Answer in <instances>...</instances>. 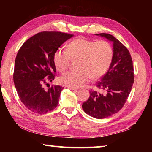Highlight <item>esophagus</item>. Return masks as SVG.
<instances>
[{
    "label": "esophagus",
    "mask_w": 152,
    "mask_h": 152,
    "mask_svg": "<svg viewBox=\"0 0 152 152\" xmlns=\"http://www.w3.org/2000/svg\"><path fill=\"white\" fill-rule=\"evenodd\" d=\"M69 89H70V90H77V88H70V87H69V88H68Z\"/></svg>",
    "instance_id": "obj_1"
}]
</instances>
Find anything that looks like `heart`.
Here are the masks:
<instances>
[{
    "label": "heart",
    "mask_w": 152,
    "mask_h": 152,
    "mask_svg": "<svg viewBox=\"0 0 152 152\" xmlns=\"http://www.w3.org/2000/svg\"><path fill=\"white\" fill-rule=\"evenodd\" d=\"M113 50L105 41L94 42L79 38L68 45L67 50L59 48L55 51L53 63L56 69L63 72L69 66L71 59H78V70L69 71L60 77L64 86L77 88L84 86L90 78H99L106 72L110 65Z\"/></svg>",
    "instance_id": "1"
}]
</instances>
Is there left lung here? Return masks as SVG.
I'll use <instances>...</instances> for the list:
<instances>
[{
	"label": "left lung",
	"instance_id": "1",
	"mask_svg": "<svg viewBox=\"0 0 152 152\" xmlns=\"http://www.w3.org/2000/svg\"><path fill=\"white\" fill-rule=\"evenodd\" d=\"M113 43V56L109 69L96 83L97 90L89 91L88 101L82 104L87 114L104 119L115 114L122 108L134 82L133 61L129 51L111 34H95Z\"/></svg>",
	"mask_w": 152,
	"mask_h": 152
}]
</instances>
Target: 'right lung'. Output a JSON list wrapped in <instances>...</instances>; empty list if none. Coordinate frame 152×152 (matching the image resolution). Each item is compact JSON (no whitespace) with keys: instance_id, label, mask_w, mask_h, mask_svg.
<instances>
[{"instance_id":"right-lung-1","label":"right lung","mask_w":152,"mask_h":152,"mask_svg":"<svg viewBox=\"0 0 152 152\" xmlns=\"http://www.w3.org/2000/svg\"><path fill=\"white\" fill-rule=\"evenodd\" d=\"M73 34L60 32H42L25 42L15 61L14 82L19 99L25 107L43 114L56 108L64 88L55 86L44 89L56 72L53 55Z\"/></svg>"}]
</instances>
